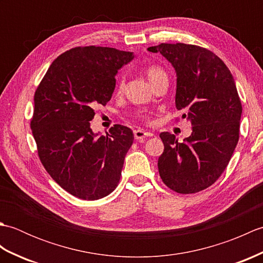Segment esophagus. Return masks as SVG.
Returning <instances> with one entry per match:
<instances>
[{
  "mask_svg": "<svg viewBox=\"0 0 263 263\" xmlns=\"http://www.w3.org/2000/svg\"><path fill=\"white\" fill-rule=\"evenodd\" d=\"M133 133H135V139H136L137 141H139V142H143L144 140H146V138L154 136L153 133L140 130V128H138V130H136Z\"/></svg>",
  "mask_w": 263,
  "mask_h": 263,
  "instance_id": "esophagus-1",
  "label": "esophagus"
}]
</instances>
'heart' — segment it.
Instances as JSON below:
<instances>
[{"label":"heart","mask_w":263,"mask_h":263,"mask_svg":"<svg viewBox=\"0 0 263 263\" xmlns=\"http://www.w3.org/2000/svg\"><path fill=\"white\" fill-rule=\"evenodd\" d=\"M144 72H146L148 80L150 83H152L153 87L156 85V83H158L159 81L168 80V77H167L166 71L158 65H149L146 69H144ZM123 90H124V78L119 77L116 81L115 91L117 95H121L123 92Z\"/></svg>","instance_id":"obj_1"}]
</instances>
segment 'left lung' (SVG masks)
I'll return each instance as SVG.
<instances>
[{"label":"left lung","instance_id":"left-lung-1","mask_svg":"<svg viewBox=\"0 0 263 263\" xmlns=\"http://www.w3.org/2000/svg\"><path fill=\"white\" fill-rule=\"evenodd\" d=\"M174 66L175 105L191 121L184 142L161 132L164 153L158 158L161 180L173 191L192 194L212 185L225 171L239 138L242 104L235 81L215 53L191 44H167L148 48Z\"/></svg>","mask_w":263,"mask_h":263}]
</instances>
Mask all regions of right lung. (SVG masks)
Returning <instances> with one entry per match:
<instances>
[{
	"label": "right lung",
	"instance_id": "1",
	"mask_svg": "<svg viewBox=\"0 0 263 263\" xmlns=\"http://www.w3.org/2000/svg\"><path fill=\"white\" fill-rule=\"evenodd\" d=\"M133 58L111 47L71 48L54 60L35 91L30 127L38 157L53 180L79 199H102L120 182L133 132L115 124L97 136L90 121L93 108L110 100L117 71Z\"/></svg>",
	"mask_w": 263,
	"mask_h": 263
}]
</instances>
